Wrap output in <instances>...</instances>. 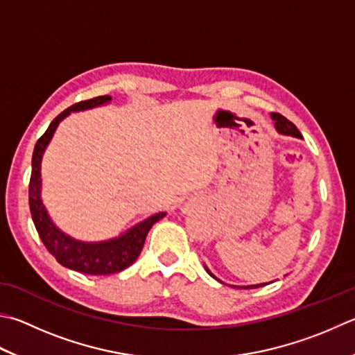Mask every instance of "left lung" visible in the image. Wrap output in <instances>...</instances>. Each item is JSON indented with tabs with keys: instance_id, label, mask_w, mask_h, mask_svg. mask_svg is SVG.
I'll return each mask as SVG.
<instances>
[{
	"instance_id": "1",
	"label": "left lung",
	"mask_w": 355,
	"mask_h": 355,
	"mask_svg": "<svg viewBox=\"0 0 355 355\" xmlns=\"http://www.w3.org/2000/svg\"><path fill=\"white\" fill-rule=\"evenodd\" d=\"M272 119L275 120V128H277V131L278 132H282V135H286V136H293V137H302V132L298 131V128L295 125H293L291 120H287L284 116H282V114H278V112H272ZM205 270L210 273V275L215 278V279H218L215 275H213V273L207 269V266H205ZM219 282V279H218ZM266 284H269V283H264V284H253V286H243V287H238V286H233V287H236V289H257V287H261V286H266Z\"/></svg>"
}]
</instances>
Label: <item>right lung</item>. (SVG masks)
I'll list each match as a JSON object with an SVG mask.
<instances>
[{
    "label": "right lung",
    "instance_id": "right-lung-1",
    "mask_svg": "<svg viewBox=\"0 0 355 355\" xmlns=\"http://www.w3.org/2000/svg\"><path fill=\"white\" fill-rule=\"evenodd\" d=\"M108 102H111L110 96H98L69 106L68 110H64L62 114H58L52 120L49 128L37 140L32 155L29 207L32 220L35 224L40 239L43 241L46 249L49 250L51 255L60 264L76 272L88 273V275H110V273L122 272L126 267H130L137 259L139 253L142 252L146 235H148L151 227L166 215L165 211L156 213V215L139 223L119 238L102 241V243H83V241L73 239L60 230L52 223L48 211H46V207L43 205L42 200V173H40V170H42L43 153L51 142L58 123L66 116H69L72 111L96 108V106L105 105Z\"/></svg>",
    "mask_w": 355,
    "mask_h": 355
}]
</instances>
